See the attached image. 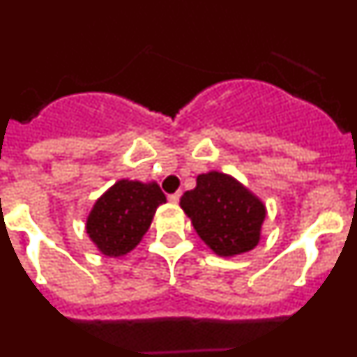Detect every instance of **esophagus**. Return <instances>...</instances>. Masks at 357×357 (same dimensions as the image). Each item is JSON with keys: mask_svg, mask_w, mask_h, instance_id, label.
I'll return each instance as SVG.
<instances>
[{"mask_svg": "<svg viewBox=\"0 0 357 357\" xmlns=\"http://www.w3.org/2000/svg\"><path fill=\"white\" fill-rule=\"evenodd\" d=\"M168 200L172 202V204H176V202L181 200V193H173V195H169Z\"/></svg>", "mask_w": 357, "mask_h": 357, "instance_id": "obj_1", "label": "esophagus"}]
</instances>
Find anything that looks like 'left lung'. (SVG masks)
Segmentation results:
<instances>
[{"instance_id":"left-lung-1","label":"left lung","mask_w":357,"mask_h":357,"mask_svg":"<svg viewBox=\"0 0 357 357\" xmlns=\"http://www.w3.org/2000/svg\"><path fill=\"white\" fill-rule=\"evenodd\" d=\"M181 207L202 241L220 257L245 254L259 243L266 207L227 173L198 175L197 188L182 195Z\"/></svg>"}]
</instances>
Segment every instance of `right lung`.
Returning a JSON list of instances; mask_svg holds the SVG:
<instances>
[{
	"mask_svg": "<svg viewBox=\"0 0 357 357\" xmlns=\"http://www.w3.org/2000/svg\"><path fill=\"white\" fill-rule=\"evenodd\" d=\"M160 204L166 197L157 182L121 178L94 202L85 230L103 255L121 257L139 245Z\"/></svg>",
	"mask_w": 357,
	"mask_h": 357,
	"instance_id": "right-lung-1",
	"label": "right lung"
}]
</instances>
